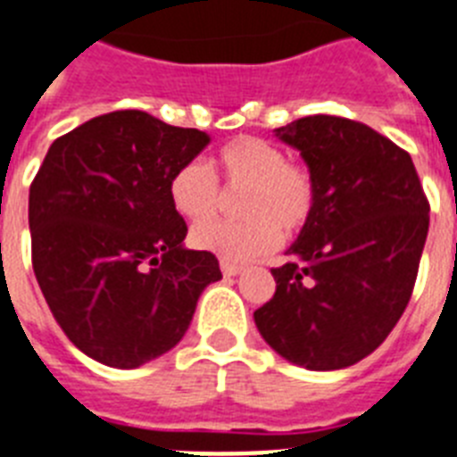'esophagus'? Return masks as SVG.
I'll list each match as a JSON object with an SVG mask.
<instances>
[{
	"label": "esophagus",
	"mask_w": 457,
	"mask_h": 457,
	"mask_svg": "<svg viewBox=\"0 0 457 457\" xmlns=\"http://www.w3.org/2000/svg\"><path fill=\"white\" fill-rule=\"evenodd\" d=\"M240 270H243V266L231 263V261H221V272H224V277H236L240 275Z\"/></svg>",
	"instance_id": "34e87169"
}]
</instances>
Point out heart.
I'll return each mask as SVG.
<instances>
[{
  "label": "heart",
  "instance_id": "1",
  "mask_svg": "<svg viewBox=\"0 0 457 457\" xmlns=\"http://www.w3.org/2000/svg\"><path fill=\"white\" fill-rule=\"evenodd\" d=\"M217 170L228 189H243L237 198L240 220L203 221L217 212L221 187L203 162H187L170 175L173 208L189 221H203L191 231V245L221 261L256 259L282 240L298 236L317 210V178L303 162L287 159L272 140L240 136L217 152Z\"/></svg>",
  "mask_w": 457,
  "mask_h": 457
}]
</instances>
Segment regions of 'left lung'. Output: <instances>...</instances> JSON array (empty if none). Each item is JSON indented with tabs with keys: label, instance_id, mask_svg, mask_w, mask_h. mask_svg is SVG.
I'll return each mask as SVG.
<instances>
[{
	"label": "left lung",
	"instance_id": "left-lung-1",
	"mask_svg": "<svg viewBox=\"0 0 457 457\" xmlns=\"http://www.w3.org/2000/svg\"><path fill=\"white\" fill-rule=\"evenodd\" d=\"M277 136L317 178V210L272 268L254 312L263 340L307 370L370 356L403 317L423 254L430 203L409 152L346 117H300Z\"/></svg>",
	"mask_w": 457,
	"mask_h": 457
}]
</instances>
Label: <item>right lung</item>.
Masks as SVG:
<instances>
[{"label": "right lung", "instance_id": "obj_1", "mask_svg": "<svg viewBox=\"0 0 457 457\" xmlns=\"http://www.w3.org/2000/svg\"><path fill=\"white\" fill-rule=\"evenodd\" d=\"M210 143L143 111H115L50 145L29 187L32 266L54 321L108 368L173 349L198 295L221 279L210 252L182 247L170 175Z\"/></svg>", "mask_w": 457, "mask_h": 457}]
</instances>
